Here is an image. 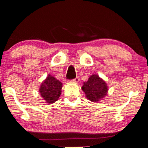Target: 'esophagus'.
Returning <instances> with one entry per match:
<instances>
[{"mask_svg": "<svg viewBox=\"0 0 148 148\" xmlns=\"http://www.w3.org/2000/svg\"><path fill=\"white\" fill-rule=\"evenodd\" d=\"M79 80H80V79H79V77H76L75 79H73V82H74V83H78L79 82Z\"/></svg>", "mask_w": 148, "mask_h": 148, "instance_id": "34e87169", "label": "esophagus"}]
</instances>
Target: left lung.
I'll use <instances>...</instances> for the list:
<instances>
[{
	"label": "left lung",
	"instance_id": "1",
	"mask_svg": "<svg viewBox=\"0 0 148 148\" xmlns=\"http://www.w3.org/2000/svg\"><path fill=\"white\" fill-rule=\"evenodd\" d=\"M83 91L90 101L98 102L105 98L108 91V88L105 81L97 74H92L87 82L82 86Z\"/></svg>",
	"mask_w": 148,
	"mask_h": 148
}]
</instances>
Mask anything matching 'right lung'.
<instances>
[{"label": "right lung", "instance_id": "obj_1", "mask_svg": "<svg viewBox=\"0 0 148 148\" xmlns=\"http://www.w3.org/2000/svg\"><path fill=\"white\" fill-rule=\"evenodd\" d=\"M62 84L59 80L48 74V77L42 82L39 88L40 96L47 103H56L61 95Z\"/></svg>", "mask_w": 148, "mask_h": 148}]
</instances>
